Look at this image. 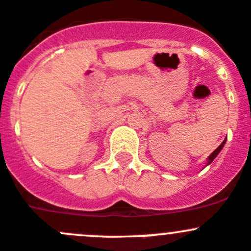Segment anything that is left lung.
<instances>
[{
  "mask_svg": "<svg viewBox=\"0 0 251 251\" xmlns=\"http://www.w3.org/2000/svg\"><path fill=\"white\" fill-rule=\"evenodd\" d=\"M226 139H224V142H223V143H222V144H221V145H219V147H218V148H217V149H216V150H214V151H213V152H212V154H211V155H209V156H208V159H207V164H206V166H207V165H209V164H211V163H212V161H213V160H214V159H216V157H217V155H218V154H219V152H221V150H222V149H223L224 144H226Z\"/></svg>",
  "mask_w": 251,
  "mask_h": 251,
  "instance_id": "left-lung-1",
  "label": "left lung"
}]
</instances>
